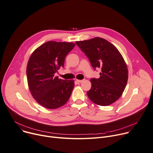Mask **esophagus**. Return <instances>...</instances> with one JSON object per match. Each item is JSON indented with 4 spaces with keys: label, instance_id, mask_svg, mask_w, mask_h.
Segmentation results:
<instances>
[{
    "label": "esophagus",
    "instance_id": "1",
    "mask_svg": "<svg viewBox=\"0 0 153 153\" xmlns=\"http://www.w3.org/2000/svg\"><path fill=\"white\" fill-rule=\"evenodd\" d=\"M84 80H85L84 79V80H77V79L76 80V81H77L78 83H82V82H84Z\"/></svg>",
    "mask_w": 153,
    "mask_h": 153
}]
</instances>
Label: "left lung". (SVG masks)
I'll return each mask as SVG.
<instances>
[{
	"instance_id": "left-lung-1",
	"label": "left lung",
	"mask_w": 153,
	"mask_h": 153,
	"mask_svg": "<svg viewBox=\"0 0 153 153\" xmlns=\"http://www.w3.org/2000/svg\"><path fill=\"white\" fill-rule=\"evenodd\" d=\"M76 43L94 70L101 69L100 78L90 79L91 87L87 93L89 99L102 106L115 102L122 95L128 79V69L121 54L112 43L100 37Z\"/></svg>"
}]
</instances>
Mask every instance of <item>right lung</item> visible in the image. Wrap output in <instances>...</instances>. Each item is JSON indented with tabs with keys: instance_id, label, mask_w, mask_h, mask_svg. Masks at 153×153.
Instances as JSON below:
<instances>
[{
	"instance_id": "add662e5",
	"label": "right lung",
	"mask_w": 153,
	"mask_h": 153,
	"mask_svg": "<svg viewBox=\"0 0 153 153\" xmlns=\"http://www.w3.org/2000/svg\"><path fill=\"white\" fill-rule=\"evenodd\" d=\"M74 46L73 43L49 41L35 49L29 60L26 73L29 90L33 98L47 108L63 106L71 94L74 81L54 74L63 68L66 56Z\"/></svg>"
}]
</instances>
